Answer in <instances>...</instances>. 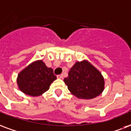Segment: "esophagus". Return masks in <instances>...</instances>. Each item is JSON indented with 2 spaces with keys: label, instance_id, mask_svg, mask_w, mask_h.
<instances>
[{
  "label": "esophagus",
  "instance_id": "1",
  "mask_svg": "<svg viewBox=\"0 0 131 131\" xmlns=\"http://www.w3.org/2000/svg\"><path fill=\"white\" fill-rule=\"evenodd\" d=\"M58 78H60V79H62L63 78V75L62 74H60V75H57Z\"/></svg>",
  "mask_w": 131,
  "mask_h": 131
}]
</instances>
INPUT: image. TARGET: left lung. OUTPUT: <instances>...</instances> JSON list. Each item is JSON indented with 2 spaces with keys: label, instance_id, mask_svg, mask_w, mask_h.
Listing matches in <instances>:
<instances>
[{
  "label": "left lung",
  "instance_id": "obj_1",
  "mask_svg": "<svg viewBox=\"0 0 131 131\" xmlns=\"http://www.w3.org/2000/svg\"><path fill=\"white\" fill-rule=\"evenodd\" d=\"M64 82L71 94L79 99L95 98L104 89V79L101 73L87 61L75 63Z\"/></svg>",
  "mask_w": 131,
  "mask_h": 131
}]
</instances>
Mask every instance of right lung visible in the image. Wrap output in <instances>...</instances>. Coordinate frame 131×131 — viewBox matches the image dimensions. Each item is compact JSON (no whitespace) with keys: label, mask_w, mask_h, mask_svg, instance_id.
<instances>
[{"label":"right lung","mask_w":131,"mask_h":131,"mask_svg":"<svg viewBox=\"0 0 131 131\" xmlns=\"http://www.w3.org/2000/svg\"><path fill=\"white\" fill-rule=\"evenodd\" d=\"M56 78L53 69L48 68L42 61L39 60L19 73L17 83L20 90L26 94L36 96L46 92Z\"/></svg>","instance_id":"add662e5"}]
</instances>
